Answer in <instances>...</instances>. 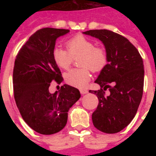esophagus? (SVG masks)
I'll return each instance as SVG.
<instances>
[{
  "mask_svg": "<svg viewBox=\"0 0 156 156\" xmlns=\"http://www.w3.org/2000/svg\"><path fill=\"white\" fill-rule=\"evenodd\" d=\"M80 93L82 94V95H85V94H87L88 90H87V89H81Z\"/></svg>",
  "mask_w": 156,
  "mask_h": 156,
  "instance_id": "obj_1",
  "label": "esophagus"
}]
</instances>
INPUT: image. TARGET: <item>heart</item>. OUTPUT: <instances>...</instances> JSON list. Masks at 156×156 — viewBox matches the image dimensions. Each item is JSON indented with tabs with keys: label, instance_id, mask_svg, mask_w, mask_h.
<instances>
[{
	"label": "heart",
	"instance_id": "1",
	"mask_svg": "<svg viewBox=\"0 0 156 156\" xmlns=\"http://www.w3.org/2000/svg\"><path fill=\"white\" fill-rule=\"evenodd\" d=\"M68 52L61 48L52 50V59L59 68L67 69L73 58L80 56L78 65L82 68L73 69L65 74L69 85L78 88L85 87L90 79V69L100 72L106 67L108 55L102 48L95 47V43L83 35H77L66 44Z\"/></svg>",
	"mask_w": 156,
	"mask_h": 156
}]
</instances>
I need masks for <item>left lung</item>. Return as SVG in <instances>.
Here are the masks:
<instances>
[{
  "instance_id": "1",
  "label": "left lung",
  "mask_w": 156,
  "mask_h": 156,
  "mask_svg": "<svg viewBox=\"0 0 156 156\" xmlns=\"http://www.w3.org/2000/svg\"><path fill=\"white\" fill-rule=\"evenodd\" d=\"M83 34L103 43L108 64L95 81L100 86L99 104L92 113L93 125L106 133H118L133 120L143 97L144 66L138 49L122 35L108 30H90ZM108 88L110 94L106 97Z\"/></svg>"
}]
</instances>
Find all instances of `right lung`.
I'll return each mask as SVG.
<instances>
[{
	"label": "right lung",
	"mask_w": 156,
	"mask_h": 156,
	"mask_svg": "<svg viewBox=\"0 0 156 156\" xmlns=\"http://www.w3.org/2000/svg\"><path fill=\"white\" fill-rule=\"evenodd\" d=\"M69 30L43 28L19 50L13 72L14 100L25 122L41 134H53L66 126L68 112L81 97L79 90L65 84L53 94L52 80L61 83V73L52 59L56 40Z\"/></svg>",
	"instance_id": "1"
}]
</instances>
